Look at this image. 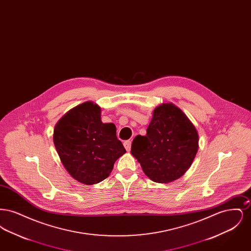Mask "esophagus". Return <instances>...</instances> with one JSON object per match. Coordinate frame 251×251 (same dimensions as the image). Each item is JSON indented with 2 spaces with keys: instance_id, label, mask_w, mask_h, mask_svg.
Segmentation results:
<instances>
[{
  "instance_id": "1",
  "label": "esophagus",
  "mask_w": 251,
  "mask_h": 251,
  "mask_svg": "<svg viewBox=\"0 0 251 251\" xmlns=\"http://www.w3.org/2000/svg\"><path fill=\"white\" fill-rule=\"evenodd\" d=\"M124 147H125V149H126L127 151H130L131 148V141H125V142H124Z\"/></svg>"
}]
</instances>
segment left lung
Masks as SVG:
<instances>
[{
  "mask_svg": "<svg viewBox=\"0 0 251 251\" xmlns=\"http://www.w3.org/2000/svg\"><path fill=\"white\" fill-rule=\"evenodd\" d=\"M199 149V134L186 115L173 103L153 111L146 135H137L131 153L144 173L155 182L179 179L191 167Z\"/></svg>",
  "mask_w": 251,
  "mask_h": 251,
  "instance_id": "left-lung-1",
  "label": "left lung"
}]
</instances>
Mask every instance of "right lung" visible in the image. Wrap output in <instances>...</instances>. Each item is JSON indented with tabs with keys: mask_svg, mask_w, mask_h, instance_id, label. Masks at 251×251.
<instances>
[{
	"mask_svg": "<svg viewBox=\"0 0 251 251\" xmlns=\"http://www.w3.org/2000/svg\"><path fill=\"white\" fill-rule=\"evenodd\" d=\"M100 111L94 102H84L63 116L53 131L63 166L73 179L87 185L106 179L126 152L115 124L102 123Z\"/></svg>",
	"mask_w": 251,
	"mask_h": 251,
	"instance_id": "1",
	"label": "right lung"
}]
</instances>
